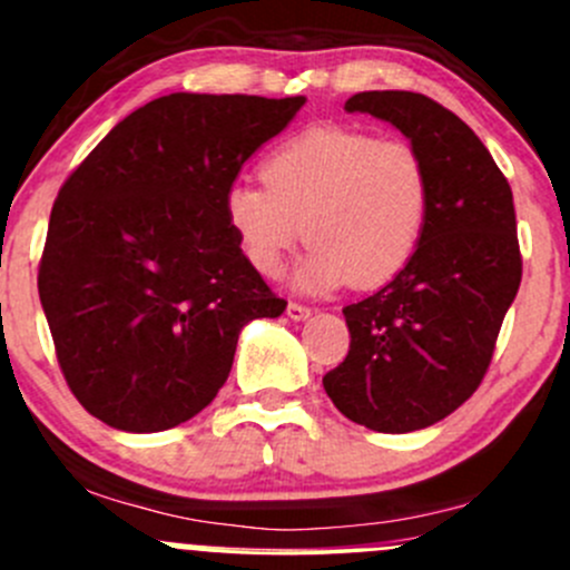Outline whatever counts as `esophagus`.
Listing matches in <instances>:
<instances>
[{"instance_id":"obj_1","label":"esophagus","mask_w":570,"mask_h":570,"mask_svg":"<svg viewBox=\"0 0 570 570\" xmlns=\"http://www.w3.org/2000/svg\"><path fill=\"white\" fill-rule=\"evenodd\" d=\"M286 316H289V320H295V322H303V320H308V316H311V308H305V305H301V303H289V305H286Z\"/></svg>"}]
</instances>
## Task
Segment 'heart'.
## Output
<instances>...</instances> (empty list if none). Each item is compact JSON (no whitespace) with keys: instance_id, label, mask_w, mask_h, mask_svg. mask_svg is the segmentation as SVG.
Segmentation results:
<instances>
[{"instance_id":"obj_1","label":"heart","mask_w":570,"mask_h":570,"mask_svg":"<svg viewBox=\"0 0 570 570\" xmlns=\"http://www.w3.org/2000/svg\"><path fill=\"white\" fill-rule=\"evenodd\" d=\"M259 183L229 185L224 215L248 265L278 275L303 235L314 243L295 273L303 292L346 281L374 289L421 245L431 205L426 160L412 144L365 130L311 128L262 160Z\"/></svg>"}]
</instances>
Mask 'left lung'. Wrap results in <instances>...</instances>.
Listing matches in <instances>:
<instances>
[{
    "label": "left lung",
    "mask_w": 570,
    "mask_h": 570,
    "mask_svg": "<svg viewBox=\"0 0 570 570\" xmlns=\"http://www.w3.org/2000/svg\"><path fill=\"white\" fill-rule=\"evenodd\" d=\"M344 109L410 139L426 160L431 205L410 265L344 308L350 355L322 385L350 421L406 434L459 410L487 374L522 284L513 194L470 125L426 95L357 92Z\"/></svg>",
    "instance_id": "obj_1"
}]
</instances>
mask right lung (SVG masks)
<instances>
[{"instance_id": "right-lung-1", "label": "right lung", "mask_w": 570, "mask_h": 570, "mask_svg": "<svg viewBox=\"0 0 570 570\" xmlns=\"http://www.w3.org/2000/svg\"><path fill=\"white\" fill-rule=\"evenodd\" d=\"M305 98L171 92L117 122L59 188L38 292L70 391L153 434L224 387L248 322L286 303L239 250L224 196Z\"/></svg>"}]
</instances>
